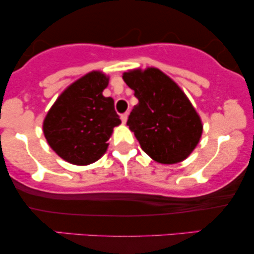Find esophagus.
<instances>
[{
	"instance_id": "1",
	"label": "esophagus",
	"mask_w": 254,
	"mask_h": 254,
	"mask_svg": "<svg viewBox=\"0 0 254 254\" xmlns=\"http://www.w3.org/2000/svg\"><path fill=\"white\" fill-rule=\"evenodd\" d=\"M127 119H128V113L121 114V121H123V124H126Z\"/></svg>"
}]
</instances>
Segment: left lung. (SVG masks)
Listing matches in <instances>:
<instances>
[{
    "label": "left lung",
    "mask_w": 254,
    "mask_h": 254,
    "mask_svg": "<svg viewBox=\"0 0 254 254\" xmlns=\"http://www.w3.org/2000/svg\"><path fill=\"white\" fill-rule=\"evenodd\" d=\"M123 78L138 99L127 126L142 150L162 164L189 157L199 143L202 124L182 89L157 68L134 69Z\"/></svg>",
    "instance_id": "8db88e82"
}]
</instances>
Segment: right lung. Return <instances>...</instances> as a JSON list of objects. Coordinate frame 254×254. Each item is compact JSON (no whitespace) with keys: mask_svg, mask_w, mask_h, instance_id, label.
<instances>
[{"mask_svg":"<svg viewBox=\"0 0 254 254\" xmlns=\"http://www.w3.org/2000/svg\"><path fill=\"white\" fill-rule=\"evenodd\" d=\"M107 84L105 74L89 72L69 85L48 111L44 135L64 161L88 165L105 154L113 128L121 124L113 98L103 96Z\"/></svg>","mask_w":254,"mask_h":254,"instance_id":"1","label":"right lung"}]
</instances>
